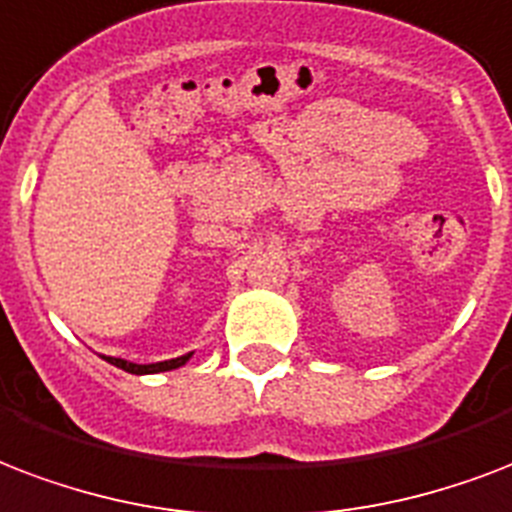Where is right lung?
I'll list each match as a JSON object with an SVG mask.
<instances>
[{"instance_id":"obj_1","label":"right lung","mask_w":512,"mask_h":512,"mask_svg":"<svg viewBox=\"0 0 512 512\" xmlns=\"http://www.w3.org/2000/svg\"><path fill=\"white\" fill-rule=\"evenodd\" d=\"M190 360V354L185 357H177V360H166V362H152V365H134V362L117 360V357H107V362H112L115 368L126 370V373H134V376H142V373H161V370H174L179 365H185Z\"/></svg>"}]
</instances>
